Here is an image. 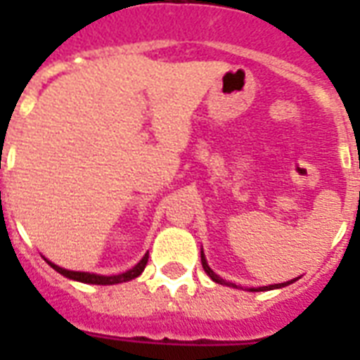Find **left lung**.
Returning <instances> with one entry per match:
<instances>
[{
  "label": "left lung",
  "instance_id": "obj_1",
  "mask_svg": "<svg viewBox=\"0 0 360 360\" xmlns=\"http://www.w3.org/2000/svg\"><path fill=\"white\" fill-rule=\"evenodd\" d=\"M202 265H203V269H205V273L209 274V276H211V278L214 280V282H217V284H226V285H233L231 284V282H226V280H222L219 276V274H214L213 271H211V267H209L207 265V262H205V257H203V252H202ZM297 280V278H295ZM291 282H293V280H290V282H284V284H274V285H265V288H257V290H252V291H265V290H274V288H284V285H288V284H291ZM233 288H237V285H233Z\"/></svg>",
  "mask_w": 360,
  "mask_h": 360
}]
</instances>
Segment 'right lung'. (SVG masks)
Segmentation results:
<instances>
[{
    "label": "right lung",
    "instance_id": "1",
    "mask_svg": "<svg viewBox=\"0 0 360 360\" xmlns=\"http://www.w3.org/2000/svg\"><path fill=\"white\" fill-rule=\"evenodd\" d=\"M147 257H149V254H146V256L141 257V262L138 263V265H134V267L130 269V271H127V273H123V274H114V276H101V274L78 273V271H67V269L53 265V263L48 262V259H46V262H48V265H50V267L56 269L59 274H63V276H67V278L78 280V282H84V284L110 285V284H120V282H127V280H132V278H136V276H140L141 271H143V269H146V265H147Z\"/></svg>",
    "mask_w": 360,
    "mask_h": 360
}]
</instances>
